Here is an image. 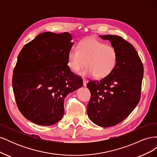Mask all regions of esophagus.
Listing matches in <instances>:
<instances>
[{"mask_svg": "<svg viewBox=\"0 0 157 157\" xmlns=\"http://www.w3.org/2000/svg\"><path fill=\"white\" fill-rule=\"evenodd\" d=\"M87 80H85V79H83V86H86V84H87Z\"/></svg>", "mask_w": 157, "mask_h": 157, "instance_id": "1", "label": "esophagus"}]
</instances>
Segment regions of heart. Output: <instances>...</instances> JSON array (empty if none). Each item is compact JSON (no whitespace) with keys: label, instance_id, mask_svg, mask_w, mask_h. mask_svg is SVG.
<instances>
[{"label":"heart","instance_id":"1","mask_svg":"<svg viewBox=\"0 0 157 157\" xmlns=\"http://www.w3.org/2000/svg\"><path fill=\"white\" fill-rule=\"evenodd\" d=\"M118 52L115 47L105 44L95 38H88L80 41L77 50L72 48L68 53L67 65L73 72L82 76H95L105 78L115 69L118 61Z\"/></svg>","mask_w":157,"mask_h":157}]
</instances>
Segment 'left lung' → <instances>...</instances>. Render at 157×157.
<instances>
[{
	"label": "left lung",
	"mask_w": 157,
	"mask_h": 157,
	"mask_svg": "<svg viewBox=\"0 0 157 157\" xmlns=\"http://www.w3.org/2000/svg\"><path fill=\"white\" fill-rule=\"evenodd\" d=\"M99 37L111 42L118 58L107 77L87 84L91 93L87 113L94 124L111 127L124 121L138 104L144 65L134 47L122 37L110 35Z\"/></svg>",
	"instance_id": "8db88e82"
}]
</instances>
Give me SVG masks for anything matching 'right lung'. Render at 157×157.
<instances>
[{
	"label": "right lung",
	"mask_w": 157,
	"mask_h": 157,
	"mask_svg": "<svg viewBox=\"0 0 157 157\" xmlns=\"http://www.w3.org/2000/svg\"><path fill=\"white\" fill-rule=\"evenodd\" d=\"M71 40L67 32H45L26 44L18 55L12 77L14 96L21 113L36 124L59 121L65 98L82 86V77L67 65Z\"/></svg>",
	"instance_id": "add662e5"
}]
</instances>
